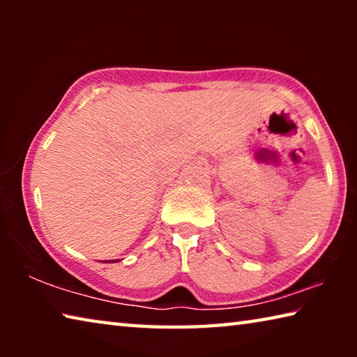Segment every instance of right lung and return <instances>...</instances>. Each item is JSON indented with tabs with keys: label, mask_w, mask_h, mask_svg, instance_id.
<instances>
[{
	"label": "right lung",
	"mask_w": 357,
	"mask_h": 357,
	"mask_svg": "<svg viewBox=\"0 0 357 357\" xmlns=\"http://www.w3.org/2000/svg\"><path fill=\"white\" fill-rule=\"evenodd\" d=\"M116 261H119V259H107L105 263H116Z\"/></svg>",
	"instance_id": "add662e5"
}]
</instances>
